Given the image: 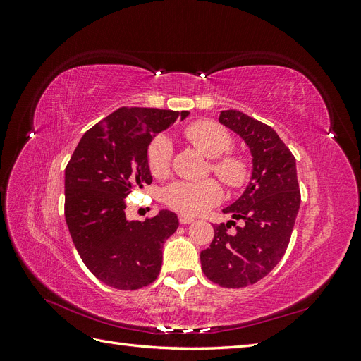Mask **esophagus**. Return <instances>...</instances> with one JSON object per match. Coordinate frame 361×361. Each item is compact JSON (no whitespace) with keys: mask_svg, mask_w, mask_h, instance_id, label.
<instances>
[{"mask_svg":"<svg viewBox=\"0 0 361 361\" xmlns=\"http://www.w3.org/2000/svg\"><path fill=\"white\" fill-rule=\"evenodd\" d=\"M194 221V218L190 215H185V214H179V223L180 224H190Z\"/></svg>","mask_w":361,"mask_h":361,"instance_id":"1","label":"esophagus"}]
</instances>
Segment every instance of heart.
Segmentation results:
<instances>
[{"label":"heart","mask_w":361,"mask_h":361,"mask_svg":"<svg viewBox=\"0 0 361 361\" xmlns=\"http://www.w3.org/2000/svg\"><path fill=\"white\" fill-rule=\"evenodd\" d=\"M183 135L207 158H214L211 169L215 176L231 190L241 188L248 179V166L243 157L232 154L233 138L228 130L211 120H199L185 128ZM171 164V143L158 135L147 149V166L157 178L167 176ZM221 199V188L214 179L202 182L178 180L164 191L166 203L182 214L197 215Z\"/></svg>","instance_id":"b5f03b06"}]
</instances>
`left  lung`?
I'll use <instances>...</instances> for the list:
<instances>
[{"label":"left lung","instance_id":"1","mask_svg":"<svg viewBox=\"0 0 361 361\" xmlns=\"http://www.w3.org/2000/svg\"><path fill=\"white\" fill-rule=\"evenodd\" d=\"M220 122L241 137L253 157V173L244 194L223 209L235 221L214 226L211 245L200 253L204 276L223 288L255 285L285 256L297 218L301 192L297 164L271 126L241 111L226 110Z\"/></svg>","mask_w":361,"mask_h":361}]
</instances>
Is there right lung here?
Here are the masks:
<instances>
[{"label": "right lung", "mask_w": 361, "mask_h": 361, "mask_svg": "<svg viewBox=\"0 0 361 361\" xmlns=\"http://www.w3.org/2000/svg\"><path fill=\"white\" fill-rule=\"evenodd\" d=\"M188 111L122 106L90 128L64 171V216L76 251L92 274L120 290L154 283L162 245L179 227L167 209L129 221L125 197L152 182L147 147Z\"/></svg>", "instance_id": "1"}]
</instances>
